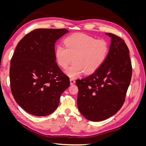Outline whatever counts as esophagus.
I'll list each match as a JSON object with an SVG mask.
<instances>
[{"mask_svg": "<svg viewBox=\"0 0 146 146\" xmlns=\"http://www.w3.org/2000/svg\"><path fill=\"white\" fill-rule=\"evenodd\" d=\"M70 85H73V84H74L75 82H76V80H75L74 78H70Z\"/></svg>", "mask_w": 146, "mask_h": 146, "instance_id": "1", "label": "esophagus"}]
</instances>
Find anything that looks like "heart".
I'll list each match as a JSON object with an SVG mask.
<instances>
[{
    "mask_svg": "<svg viewBox=\"0 0 146 146\" xmlns=\"http://www.w3.org/2000/svg\"><path fill=\"white\" fill-rule=\"evenodd\" d=\"M109 46L104 39H95L83 33L69 35L64 40V46L58 44L54 51L56 63L61 68H66L74 63L65 72L71 78L77 77L83 72L94 73L104 64L107 58Z\"/></svg>",
    "mask_w": 146,
    "mask_h": 146,
    "instance_id": "b5f03b06",
    "label": "heart"
}]
</instances>
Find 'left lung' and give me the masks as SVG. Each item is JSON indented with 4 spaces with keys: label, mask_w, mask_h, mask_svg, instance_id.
<instances>
[{
    "label": "left lung",
    "mask_w": 146,
    "mask_h": 146,
    "mask_svg": "<svg viewBox=\"0 0 146 146\" xmlns=\"http://www.w3.org/2000/svg\"><path fill=\"white\" fill-rule=\"evenodd\" d=\"M111 38L107 58L96 72L77 79V106L82 115L91 121H101L116 114L124 103L132 75L129 50L117 35Z\"/></svg>",
    "instance_id": "obj_1"
}]
</instances>
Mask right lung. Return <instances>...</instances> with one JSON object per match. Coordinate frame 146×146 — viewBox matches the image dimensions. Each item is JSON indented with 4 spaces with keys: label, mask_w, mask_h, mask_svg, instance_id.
Wrapping results in <instances>:
<instances>
[{
    "label": "right lung",
    "mask_w": 146,
    "mask_h": 146,
    "mask_svg": "<svg viewBox=\"0 0 146 146\" xmlns=\"http://www.w3.org/2000/svg\"><path fill=\"white\" fill-rule=\"evenodd\" d=\"M68 32L35 29L16 47L10 68L11 93L17 104L32 115L44 116L54 112L61 94L70 85L54 55L55 42Z\"/></svg>",
    "instance_id": "1"
}]
</instances>
